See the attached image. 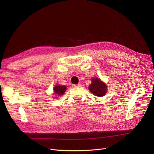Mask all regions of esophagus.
<instances>
[{"label":"esophagus","mask_w":154,"mask_h":154,"mask_svg":"<svg viewBox=\"0 0 154 154\" xmlns=\"http://www.w3.org/2000/svg\"><path fill=\"white\" fill-rule=\"evenodd\" d=\"M73 86L75 87H80V86H81V85H80V84H74Z\"/></svg>","instance_id":"34e87169"}]
</instances>
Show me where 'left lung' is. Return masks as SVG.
<instances>
[{
    "label": "left lung",
    "instance_id": "obj_1",
    "mask_svg": "<svg viewBox=\"0 0 154 154\" xmlns=\"http://www.w3.org/2000/svg\"><path fill=\"white\" fill-rule=\"evenodd\" d=\"M88 89L95 96L102 97L107 92V85L99 78L92 79V84L88 86Z\"/></svg>",
    "mask_w": 154,
    "mask_h": 154
}]
</instances>
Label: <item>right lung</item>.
<instances>
[{
  "label": "right lung",
  "mask_w": 154,
  "mask_h": 154,
  "mask_svg": "<svg viewBox=\"0 0 154 154\" xmlns=\"http://www.w3.org/2000/svg\"><path fill=\"white\" fill-rule=\"evenodd\" d=\"M67 89V87L65 85H56L54 88V91L55 94L57 95H62L64 94Z\"/></svg>",
  "instance_id": "add662e5"
}]
</instances>
